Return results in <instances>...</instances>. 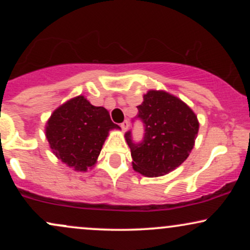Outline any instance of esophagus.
Returning a JSON list of instances; mask_svg holds the SVG:
<instances>
[{
	"label": "esophagus",
	"mask_w": 250,
	"mask_h": 250,
	"mask_svg": "<svg viewBox=\"0 0 250 250\" xmlns=\"http://www.w3.org/2000/svg\"><path fill=\"white\" fill-rule=\"evenodd\" d=\"M120 125H121L122 130L125 131V130H127V129H128V125H128V121H127V120H125V121H123Z\"/></svg>",
	"instance_id": "34e87169"
}]
</instances>
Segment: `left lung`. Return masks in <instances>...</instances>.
<instances>
[{
    "label": "left lung",
    "instance_id": "obj_1",
    "mask_svg": "<svg viewBox=\"0 0 250 250\" xmlns=\"http://www.w3.org/2000/svg\"><path fill=\"white\" fill-rule=\"evenodd\" d=\"M137 110L136 119L145 127L142 140L134 141L131 130L125 133L133 168L149 177L174 170L194 147L197 117L186 103L166 91H148Z\"/></svg>",
    "mask_w": 250,
    "mask_h": 250
}]
</instances>
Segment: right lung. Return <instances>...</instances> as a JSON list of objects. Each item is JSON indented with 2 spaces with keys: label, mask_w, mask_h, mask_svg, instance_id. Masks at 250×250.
<instances>
[{
  "label": "right lung",
  "mask_w": 250,
  "mask_h": 250,
  "mask_svg": "<svg viewBox=\"0 0 250 250\" xmlns=\"http://www.w3.org/2000/svg\"><path fill=\"white\" fill-rule=\"evenodd\" d=\"M120 128L108 110L77 96L57 108L47 123L48 142L54 154L75 170L95 165L110 129Z\"/></svg>",
  "instance_id": "right-lung-1"
}]
</instances>
